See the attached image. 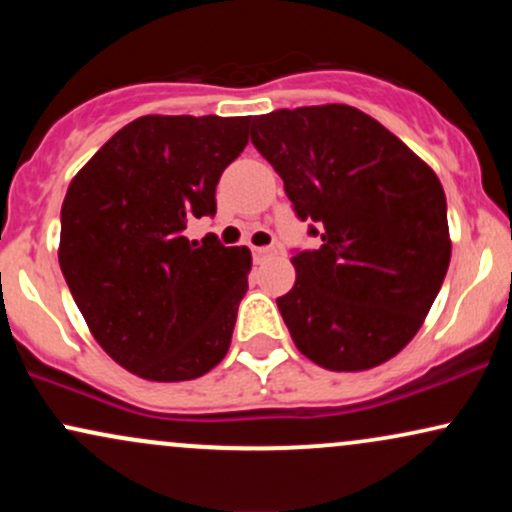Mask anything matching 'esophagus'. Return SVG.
Returning <instances> with one entry per match:
<instances>
[{
	"instance_id": "obj_1",
	"label": "esophagus",
	"mask_w": 512,
	"mask_h": 512,
	"mask_svg": "<svg viewBox=\"0 0 512 512\" xmlns=\"http://www.w3.org/2000/svg\"><path fill=\"white\" fill-rule=\"evenodd\" d=\"M252 252H255L257 260H262V257L276 255V248H274V245H262V248H252Z\"/></svg>"
}]
</instances>
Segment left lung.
Segmentation results:
<instances>
[{
	"label": "left lung",
	"instance_id": "left-lung-1",
	"mask_svg": "<svg viewBox=\"0 0 512 512\" xmlns=\"http://www.w3.org/2000/svg\"><path fill=\"white\" fill-rule=\"evenodd\" d=\"M250 139L320 238L296 250V284L276 298L298 351L327 370L380 366L419 332L448 272L443 185L351 105L252 117Z\"/></svg>",
	"mask_w": 512,
	"mask_h": 512
}]
</instances>
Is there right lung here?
I'll return each instance as SVG.
<instances>
[{"mask_svg": "<svg viewBox=\"0 0 512 512\" xmlns=\"http://www.w3.org/2000/svg\"><path fill=\"white\" fill-rule=\"evenodd\" d=\"M250 117L144 115L79 170L62 204L60 267L88 330L129 373L178 383L226 356L248 291V248L187 240L216 214Z\"/></svg>", "mask_w": 512, "mask_h": 512, "instance_id": "1", "label": "right lung"}]
</instances>
